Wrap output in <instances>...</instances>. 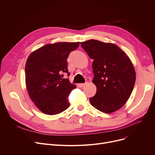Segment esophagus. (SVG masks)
I'll list each match as a JSON object with an SVG mask.
<instances>
[{
  "label": "esophagus",
  "mask_w": 155,
  "mask_h": 155,
  "mask_svg": "<svg viewBox=\"0 0 155 155\" xmlns=\"http://www.w3.org/2000/svg\"><path fill=\"white\" fill-rule=\"evenodd\" d=\"M85 85H86V84H79V86L80 87H84Z\"/></svg>",
  "instance_id": "obj_1"
}]
</instances>
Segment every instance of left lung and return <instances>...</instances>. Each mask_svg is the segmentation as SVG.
Here are the masks:
<instances>
[{
    "label": "left lung",
    "mask_w": 155,
    "mask_h": 155,
    "mask_svg": "<svg viewBox=\"0 0 155 155\" xmlns=\"http://www.w3.org/2000/svg\"><path fill=\"white\" fill-rule=\"evenodd\" d=\"M91 59L96 94L90 102L97 110L110 114L123 107L131 95L136 71L128 56L115 44L90 39L80 43Z\"/></svg>",
    "instance_id": "8db88e82"
}]
</instances>
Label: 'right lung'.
I'll return each mask as SVG.
<instances>
[{"label":"right lung","instance_id":"add662e5","mask_svg":"<svg viewBox=\"0 0 155 155\" xmlns=\"http://www.w3.org/2000/svg\"><path fill=\"white\" fill-rule=\"evenodd\" d=\"M79 44H47L28 56L25 67L28 92L36 106L46 114H58L70 106L68 96L77 87L62 77L64 73L70 75L67 60Z\"/></svg>","mask_w":155,"mask_h":155}]
</instances>
